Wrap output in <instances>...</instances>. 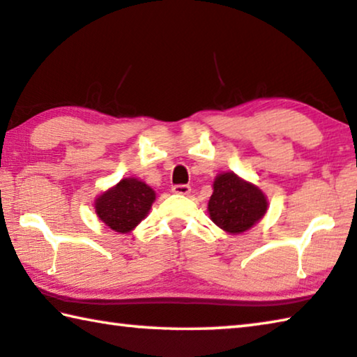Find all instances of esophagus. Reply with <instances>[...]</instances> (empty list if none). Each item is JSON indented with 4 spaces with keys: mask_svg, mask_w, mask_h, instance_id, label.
I'll return each instance as SVG.
<instances>
[{
    "mask_svg": "<svg viewBox=\"0 0 357 357\" xmlns=\"http://www.w3.org/2000/svg\"><path fill=\"white\" fill-rule=\"evenodd\" d=\"M172 191L177 195H190L191 193V186L190 185H174Z\"/></svg>",
    "mask_w": 357,
    "mask_h": 357,
    "instance_id": "34e87169",
    "label": "esophagus"
}]
</instances>
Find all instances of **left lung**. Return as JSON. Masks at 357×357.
Wrapping results in <instances>:
<instances>
[{"label":"left lung","mask_w":357,"mask_h":357,"mask_svg":"<svg viewBox=\"0 0 357 357\" xmlns=\"http://www.w3.org/2000/svg\"><path fill=\"white\" fill-rule=\"evenodd\" d=\"M266 197L255 185L244 182L233 172L220 174L213 182L209 215L225 231L238 234L265 215Z\"/></svg>","instance_id":"1"}]
</instances>
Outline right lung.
I'll return each instance as SVG.
<instances>
[{"instance_id": "add662e5", "label": "right lung", "mask_w": 357, "mask_h": 357, "mask_svg": "<svg viewBox=\"0 0 357 357\" xmlns=\"http://www.w3.org/2000/svg\"><path fill=\"white\" fill-rule=\"evenodd\" d=\"M155 201V191L137 178H123L96 201L102 222L118 233H129L144 218Z\"/></svg>"}]
</instances>
